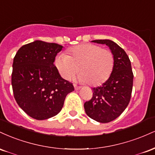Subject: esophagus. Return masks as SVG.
<instances>
[{
    "label": "esophagus",
    "instance_id": "34e87169",
    "mask_svg": "<svg viewBox=\"0 0 155 155\" xmlns=\"http://www.w3.org/2000/svg\"><path fill=\"white\" fill-rule=\"evenodd\" d=\"M74 88H75L76 90H80V89H81V87L77 86L76 84H74Z\"/></svg>",
    "mask_w": 155,
    "mask_h": 155
}]
</instances>
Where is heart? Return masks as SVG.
I'll use <instances>...</instances> for the list:
<instances>
[{
	"label": "heart",
	"mask_w": 155,
	"mask_h": 155,
	"mask_svg": "<svg viewBox=\"0 0 155 155\" xmlns=\"http://www.w3.org/2000/svg\"><path fill=\"white\" fill-rule=\"evenodd\" d=\"M69 55L61 53L55 59V66L62 77L70 79L78 69L79 74L75 79L91 86L103 84L109 77L113 70L114 55L111 51L101 46L84 44L71 48Z\"/></svg>",
	"instance_id": "1"
}]
</instances>
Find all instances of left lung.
Returning a JSON list of instances; mask_svg holds the SVG:
<instances>
[{"label": "left lung", "mask_w": 155, "mask_h": 155, "mask_svg": "<svg viewBox=\"0 0 155 155\" xmlns=\"http://www.w3.org/2000/svg\"><path fill=\"white\" fill-rule=\"evenodd\" d=\"M92 42L108 46L114 63L109 78L101 86L92 88V99L85 102L84 107L92 120L107 123L117 119L127 108L132 92L133 74L128 56L118 44L109 39Z\"/></svg>", "instance_id": "left-lung-1"}]
</instances>
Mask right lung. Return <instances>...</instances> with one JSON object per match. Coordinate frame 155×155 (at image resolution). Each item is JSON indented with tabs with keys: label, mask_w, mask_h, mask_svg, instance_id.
Returning a JSON list of instances; mask_svg holds the SVG:
<instances>
[{
	"label": "right lung",
	"mask_w": 155,
	"mask_h": 155,
	"mask_svg": "<svg viewBox=\"0 0 155 155\" xmlns=\"http://www.w3.org/2000/svg\"><path fill=\"white\" fill-rule=\"evenodd\" d=\"M63 46L40 40L22 46L13 62L12 85L19 106L38 120L55 116L65 97L74 91L72 83L63 79L54 65Z\"/></svg>",
	"instance_id": "obj_1"
}]
</instances>
